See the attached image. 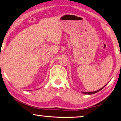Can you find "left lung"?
<instances>
[{
	"mask_svg": "<svg viewBox=\"0 0 121 121\" xmlns=\"http://www.w3.org/2000/svg\"><path fill=\"white\" fill-rule=\"evenodd\" d=\"M107 84H106V85L104 86H103V87H102L101 88H100V89H99V90H97V91H93V92H83V91H82V92H81L82 94H85V95H92V94H95V93H96V92H98V91H100L101 90H102L105 87V86L107 85Z\"/></svg>",
	"mask_w": 121,
	"mask_h": 121,
	"instance_id": "1",
	"label": "left lung"
}]
</instances>
